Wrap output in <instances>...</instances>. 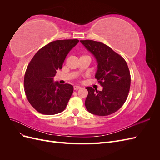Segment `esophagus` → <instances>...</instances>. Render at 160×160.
I'll list each match as a JSON object with an SVG mask.
<instances>
[{"label":"esophagus","instance_id":"1","mask_svg":"<svg viewBox=\"0 0 160 160\" xmlns=\"http://www.w3.org/2000/svg\"><path fill=\"white\" fill-rule=\"evenodd\" d=\"M81 88V87H79V86H77V85H75L74 87H73V89H74V90H78V89H79Z\"/></svg>","mask_w":160,"mask_h":160}]
</instances>
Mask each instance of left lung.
<instances>
[{
    "instance_id": "1",
    "label": "left lung",
    "mask_w": 160,
    "mask_h": 160,
    "mask_svg": "<svg viewBox=\"0 0 160 160\" xmlns=\"http://www.w3.org/2000/svg\"><path fill=\"white\" fill-rule=\"evenodd\" d=\"M95 57L98 71L95 79L102 91L86 89L88 95L85 107L92 114L105 116L116 112L126 101L130 89L131 75L127 62L118 53L104 43L92 40L80 41Z\"/></svg>"
}]
</instances>
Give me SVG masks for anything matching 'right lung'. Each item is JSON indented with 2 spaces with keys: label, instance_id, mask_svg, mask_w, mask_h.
<instances>
[{
  "label": "right lung",
  "instance_id": "1",
  "mask_svg": "<svg viewBox=\"0 0 160 160\" xmlns=\"http://www.w3.org/2000/svg\"><path fill=\"white\" fill-rule=\"evenodd\" d=\"M78 42V39L51 42L38 50L28 63L24 77L25 95L32 107L40 113L55 115L66 108L73 87L54 83L53 77Z\"/></svg>",
  "mask_w": 160,
  "mask_h": 160
}]
</instances>
